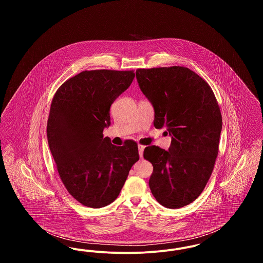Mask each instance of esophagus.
Wrapping results in <instances>:
<instances>
[{"mask_svg":"<svg viewBox=\"0 0 263 263\" xmlns=\"http://www.w3.org/2000/svg\"><path fill=\"white\" fill-rule=\"evenodd\" d=\"M144 149H145V147H144L143 145H139V146H138V150H139V156H140V158H143V152H144Z\"/></svg>","mask_w":263,"mask_h":263,"instance_id":"1","label":"esophagus"}]
</instances>
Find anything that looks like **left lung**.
<instances>
[{
    "instance_id": "left-lung-1",
    "label": "left lung",
    "mask_w": 263,
    "mask_h": 263,
    "mask_svg": "<svg viewBox=\"0 0 263 263\" xmlns=\"http://www.w3.org/2000/svg\"><path fill=\"white\" fill-rule=\"evenodd\" d=\"M136 78L154 106V125L172 136L168 151L144 150L153 164L151 191L166 208L186 206L212 175L223 124L218 101L208 83L186 67L137 69Z\"/></svg>"
}]
</instances>
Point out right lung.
<instances>
[{
	"label": "right lung",
	"instance_id": "right-lung-1",
	"mask_svg": "<svg viewBox=\"0 0 263 263\" xmlns=\"http://www.w3.org/2000/svg\"><path fill=\"white\" fill-rule=\"evenodd\" d=\"M134 71H83L64 82L51 102L47 139L67 191L82 205L104 207L117 198L139 160L137 143L103 138L109 109L134 80Z\"/></svg>",
	"mask_w": 263,
	"mask_h": 263
}]
</instances>
